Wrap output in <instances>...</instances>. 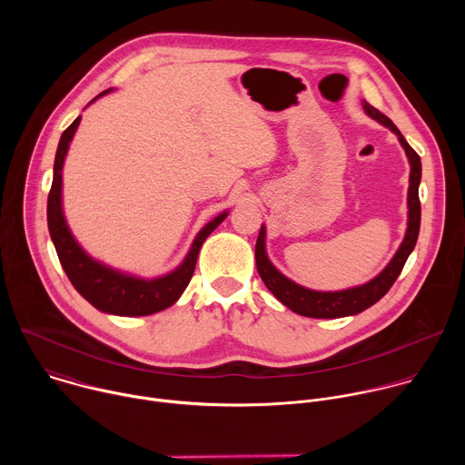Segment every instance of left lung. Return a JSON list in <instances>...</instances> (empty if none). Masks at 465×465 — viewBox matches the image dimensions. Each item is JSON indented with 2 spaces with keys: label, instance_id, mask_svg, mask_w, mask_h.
<instances>
[{
  "label": "left lung",
  "instance_id": "1",
  "mask_svg": "<svg viewBox=\"0 0 465 465\" xmlns=\"http://www.w3.org/2000/svg\"><path fill=\"white\" fill-rule=\"evenodd\" d=\"M364 112L390 128L393 134L400 140L401 147L405 149V154L411 163V176H409V223H407V233L397 248L391 261L379 272L373 280H370L364 285L344 289V291H312L307 287H302L283 276L267 255V248H264V237H267V228L264 224L259 230V237L255 242V264L257 272L267 285V289L291 311L309 316V318H342L359 314L364 309L377 303L393 285L397 276L401 274L409 255L412 253L418 235H420V223H421V206H420V182H421V160L418 153L407 143L403 134L384 114H381L377 108H373L370 103L362 101Z\"/></svg>",
  "mask_w": 465,
  "mask_h": 465
}]
</instances>
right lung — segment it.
<instances>
[{
    "mask_svg": "<svg viewBox=\"0 0 465 465\" xmlns=\"http://www.w3.org/2000/svg\"><path fill=\"white\" fill-rule=\"evenodd\" d=\"M110 92L112 90L99 94L88 104L95 103L99 97ZM79 123L81 115L62 132L54 154L53 183L47 196V226L62 269L65 276L70 278L72 285L77 289V292L84 300H88L95 309L106 314L147 316L163 311L176 303V300L189 285L194 272L198 252H201L208 235L228 217V212L219 213L213 221H210L196 233L187 255L174 271L153 280L115 271L108 267V264L90 257L74 237L62 210V167Z\"/></svg>",
    "mask_w": 465,
    "mask_h": 465,
    "instance_id": "1",
    "label": "right lung"
}]
</instances>
